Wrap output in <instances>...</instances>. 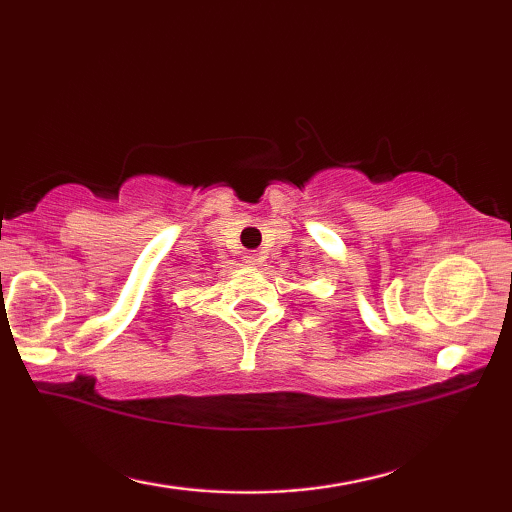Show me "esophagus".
<instances>
[{
  "mask_svg": "<svg viewBox=\"0 0 512 512\" xmlns=\"http://www.w3.org/2000/svg\"><path fill=\"white\" fill-rule=\"evenodd\" d=\"M246 264H250V266L259 264V257H257V253H250V255H246Z\"/></svg>",
  "mask_w": 512,
  "mask_h": 512,
  "instance_id": "esophagus-1",
  "label": "esophagus"
}]
</instances>
